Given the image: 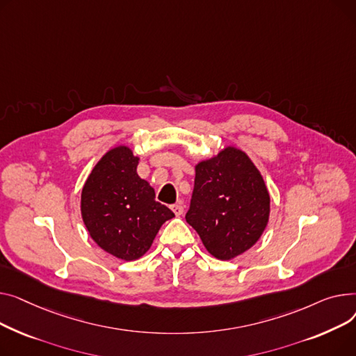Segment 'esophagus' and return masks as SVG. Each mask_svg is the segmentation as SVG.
<instances>
[{
    "instance_id": "1",
    "label": "esophagus",
    "mask_w": 356,
    "mask_h": 356,
    "mask_svg": "<svg viewBox=\"0 0 356 356\" xmlns=\"http://www.w3.org/2000/svg\"><path fill=\"white\" fill-rule=\"evenodd\" d=\"M171 210L174 211V214L175 216H182V213H184V207H182V204L181 202H178V204H174V205H171Z\"/></svg>"
}]
</instances>
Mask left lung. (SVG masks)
<instances>
[{
    "label": "left lung",
    "instance_id": "1",
    "mask_svg": "<svg viewBox=\"0 0 356 356\" xmlns=\"http://www.w3.org/2000/svg\"><path fill=\"white\" fill-rule=\"evenodd\" d=\"M268 213L266 184L244 152L225 148L195 166L194 191L185 220L214 257L234 259L256 244Z\"/></svg>",
    "mask_w": 356,
    "mask_h": 356
}]
</instances>
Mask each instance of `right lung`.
<instances>
[{
    "mask_svg": "<svg viewBox=\"0 0 356 356\" xmlns=\"http://www.w3.org/2000/svg\"><path fill=\"white\" fill-rule=\"evenodd\" d=\"M138 158L118 146L93 168L81 191V217L104 252L136 260L148 252L161 225L175 217L155 201L154 188L136 174Z\"/></svg>",
    "mask_w": 356,
    "mask_h": 356,
    "instance_id": "1",
    "label": "right lung"
}]
</instances>
